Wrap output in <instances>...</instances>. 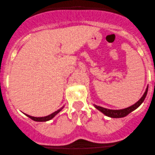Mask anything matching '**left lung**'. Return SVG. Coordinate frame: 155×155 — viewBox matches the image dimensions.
Listing matches in <instances>:
<instances>
[{
    "mask_svg": "<svg viewBox=\"0 0 155 155\" xmlns=\"http://www.w3.org/2000/svg\"><path fill=\"white\" fill-rule=\"evenodd\" d=\"M148 87L146 88V91H145V94L144 95L142 96L141 99H140L139 101L135 104L134 105L131 106V107H128V108L123 109V110H109V109H106L104 108V107H99V106L94 105V107L97 109L98 110H100L101 112H102L104 114H105L106 116H109V117H112V118H122V117H125L127 115H129L131 112H132L133 110H135V109L138 108L140 105L143 103V101H145V97H146L147 93H148Z\"/></svg>",
    "mask_w": 155,
    "mask_h": 155,
    "instance_id": "8db88e82",
    "label": "left lung"
}]
</instances>
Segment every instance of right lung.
Wrapping results in <instances>:
<instances>
[{"instance_id": "1", "label": "right lung", "mask_w": 155, "mask_h": 155, "mask_svg": "<svg viewBox=\"0 0 155 155\" xmlns=\"http://www.w3.org/2000/svg\"><path fill=\"white\" fill-rule=\"evenodd\" d=\"M62 108L63 107H61V109L58 110L57 111L54 112L53 113H51V114L48 115V116H44V117H34V116H29V115H26H26L28 116V117L30 118L31 119L36 121V122H45V121H48V120H50V119H52V118L54 117L55 115L58 114V113H59L61 110H62Z\"/></svg>"}]
</instances>
